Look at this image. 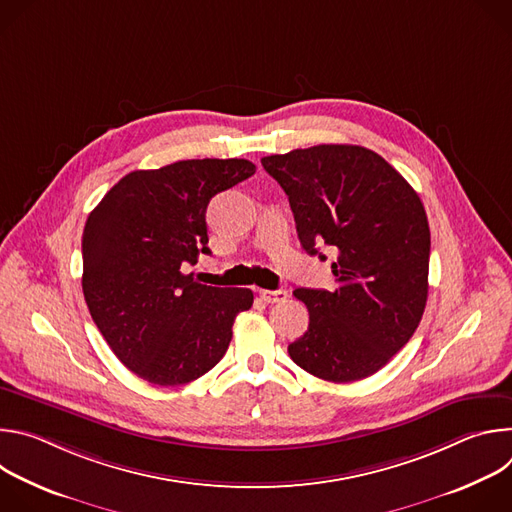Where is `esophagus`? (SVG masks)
<instances>
[{
	"label": "esophagus",
	"mask_w": 512,
	"mask_h": 512,
	"mask_svg": "<svg viewBox=\"0 0 512 512\" xmlns=\"http://www.w3.org/2000/svg\"><path fill=\"white\" fill-rule=\"evenodd\" d=\"M259 298L265 304H279V302H285L287 291L285 289H259Z\"/></svg>",
	"instance_id": "obj_1"
}]
</instances>
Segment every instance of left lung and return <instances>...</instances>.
<instances>
[{"label": "left lung", "mask_w": 512, "mask_h": 512, "mask_svg": "<svg viewBox=\"0 0 512 512\" xmlns=\"http://www.w3.org/2000/svg\"><path fill=\"white\" fill-rule=\"evenodd\" d=\"M289 198L302 247L334 253L336 289H296L310 324L287 346L330 383L375 375L409 342L427 302L429 225L409 182L360 145L322 143L261 160Z\"/></svg>", "instance_id": "1"}]
</instances>
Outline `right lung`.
<instances>
[{"label": "right lung", "instance_id": "1", "mask_svg": "<svg viewBox=\"0 0 512 512\" xmlns=\"http://www.w3.org/2000/svg\"><path fill=\"white\" fill-rule=\"evenodd\" d=\"M255 174L249 160H182L123 176L83 231V294L125 367L160 387L186 385L221 360L245 287L198 283L182 267L210 255L206 206Z\"/></svg>", "mask_w": 512, "mask_h": 512}]
</instances>
